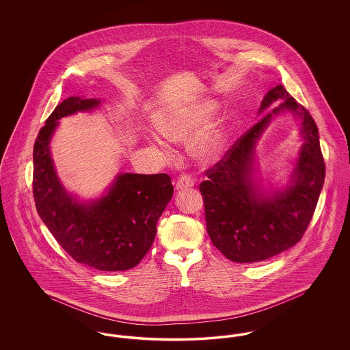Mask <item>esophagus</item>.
<instances>
[{
    "mask_svg": "<svg viewBox=\"0 0 350 350\" xmlns=\"http://www.w3.org/2000/svg\"><path fill=\"white\" fill-rule=\"evenodd\" d=\"M193 186H194V180H193L189 174H183V176L178 178L177 183H176V189H177L178 191L185 190V189H190V187H193Z\"/></svg>",
    "mask_w": 350,
    "mask_h": 350,
    "instance_id": "34e87169",
    "label": "esophagus"
}]
</instances>
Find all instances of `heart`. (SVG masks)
<instances>
[{
  "label": "heart",
  "instance_id": "b5f03b06",
  "mask_svg": "<svg viewBox=\"0 0 350 350\" xmlns=\"http://www.w3.org/2000/svg\"><path fill=\"white\" fill-rule=\"evenodd\" d=\"M217 110L214 100H198L183 105H177L159 114L156 127L167 140L172 143H189L207 126L208 120ZM226 142L224 130L213 126L208 131L200 135L193 147V156L203 164L215 161L221 153ZM163 152H167V146L157 143Z\"/></svg>",
  "mask_w": 350,
  "mask_h": 350
}]
</instances>
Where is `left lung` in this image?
Here are the masks:
<instances>
[{"label":"left lung","mask_w":350,"mask_h":350,"mask_svg":"<svg viewBox=\"0 0 350 350\" xmlns=\"http://www.w3.org/2000/svg\"><path fill=\"white\" fill-rule=\"evenodd\" d=\"M283 100L236 140L223 159L206 170L200 185L207 232L213 244L234 262H258L294 247L317 208L325 177L314 118L277 85L267 92L258 113ZM288 111L301 119L304 144L289 185L266 191L252 178L256 140L273 116Z\"/></svg>","instance_id":"1"}]
</instances>
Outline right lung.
Wrapping results in <instances>:
<instances>
[{"instance_id": "obj_1", "label": "right lung", "mask_w": 350, "mask_h": 350, "mask_svg": "<svg viewBox=\"0 0 350 350\" xmlns=\"http://www.w3.org/2000/svg\"><path fill=\"white\" fill-rule=\"evenodd\" d=\"M100 103L69 97L55 107L33 144V200L39 217L73 260L102 271H120L136 267L150 250L173 186L165 173H119L98 200L83 202L68 193L53 165L51 139L59 119Z\"/></svg>"}]
</instances>
